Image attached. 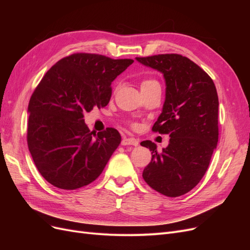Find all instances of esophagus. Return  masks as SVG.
Listing matches in <instances>:
<instances>
[{
  "label": "esophagus",
  "instance_id": "1",
  "mask_svg": "<svg viewBox=\"0 0 250 250\" xmlns=\"http://www.w3.org/2000/svg\"><path fill=\"white\" fill-rule=\"evenodd\" d=\"M123 146H128V145H131V146H138L139 145V141L135 140L133 138H123L122 142H121Z\"/></svg>",
  "mask_w": 250,
  "mask_h": 250
}]
</instances>
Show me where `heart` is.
Returning <instances> with one entry per match:
<instances>
[{"label":"heart","instance_id":"1","mask_svg":"<svg viewBox=\"0 0 250 250\" xmlns=\"http://www.w3.org/2000/svg\"><path fill=\"white\" fill-rule=\"evenodd\" d=\"M153 85H160L158 84V82L155 79L152 78H147V79H144L141 83V88H145V87H150V86H153Z\"/></svg>","mask_w":250,"mask_h":250}]
</instances>
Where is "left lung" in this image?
Here are the masks:
<instances>
[{
    "label": "left lung",
    "mask_w": 250,
    "mask_h": 250,
    "mask_svg": "<svg viewBox=\"0 0 250 250\" xmlns=\"http://www.w3.org/2000/svg\"><path fill=\"white\" fill-rule=\"evenodd\" d=\"M135 59L164 75L166 99L152 130L170 137L168 147L162 152L151 141L141 143L152 154L143 178L156 192L178 197L198 185L217 146V89L208 75L183 55L160 54Z\"/></svg>",
    "instance_id": "8db88e82"
}]
</instances>
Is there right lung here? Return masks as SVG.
Masks as SVG:
<instances>
[{
  "label": "right lung",
  "mask_w": 250,
  "mask_h": 250,
  "mask_svg": "<svg viewBox=\"0 0 250 250\" xmlns=\"http://www.w3.org/2000/svg\"><path fill=\"white\" fill-rule=\"evenodd\" d=\"M133 62L75 53L60 59L29 101L27 142L36 168L48 183L76 190L99 177L121 143L115 128L90 132L84 113L106 106L111 82Z\"/></svg>",
  "instance_id": "obj_1"
}]
</instances>
